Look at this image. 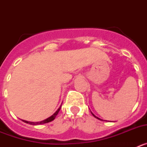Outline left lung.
<instances>
[{
    "mask_svg": "<svg viewBox=\"0 0 147 147\" xmlns=\"http://www.w3.org/2000/svg\"><path fill=\"white\" fill-rule=\"evenodd\" d=\"M90 112H91V111H90ZM91 113H92V115H93V116H94V117H95V118H96V119H98V120H101V121H103V120H102V119H99V118H98V117H97V116H96V115H94V114H93V113H92V112H91Z\"/></svg>",
    "mask_w": 147,
    "mask_h": 147,
    "instance_id": "1",
    "label": "left lung"
}]
</instances>
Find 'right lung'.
Masks as SVG:
<instances>
[{
    "label": "right lung",
    "instance_id": "obj_1",
    "mask_svg": "<svg viewBox=\"0 0 147 147\" xmlns=\"http://www.w3.org/2000/svg\"><path fill=\"white\" fill-rule=\"evenodd\" d=\"M62 106V105H61ZM61 106L60 107L58 108V110L56 111L55 113H54V114H53L52 115H51L50 117L47 118L46 119H45V120L43 121H37V122H32V121H25V120H22L23 122H25V123H26V124H32V125H39V124H46V123H49V122H51L53 120H54V119L56 118V116L57 115L58 113H59V111L60 110V108H61Z\"/></svg>",
    "mask_w": 147,
    "mask_h": 147
}]
</instances>
